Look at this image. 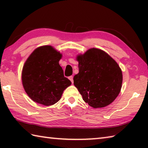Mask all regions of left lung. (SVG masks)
<instances>
[{"label":"left lung","instance_id":"8db88e82","mask_svg":"<svg viewBox=\"0 0 148 148\" xmlns=\"http://www.w3.org/2000/svg\"><path fill=\"white\" fill-rule=\"evenodd\" d=\"M61 57L51 46H42L35 49L25 62L22 84L33 101L45 106L53 105L71 85L59 64Z\"/></svg>","mask_w":148,"mask_h":148}]
</instances>
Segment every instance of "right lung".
Listing matches in <instances>:
<instances>
[{"mask_svg":"<svg viewBox=\"0 0 148 148\" xmlns=\"http://www.w3.org/2000/svg\"><path fill=\"white\" fill-rule=\"evenodd\" d=\"M79 73L74 84L84 101L94 108L111 104L121 91L123 75L118 64L104 51L91 48L77 57Z\"/></svg>","mask_w":148,"mask_h":148,"instance_id":"right-lung-1","label":"right lung"}]
</instances>
